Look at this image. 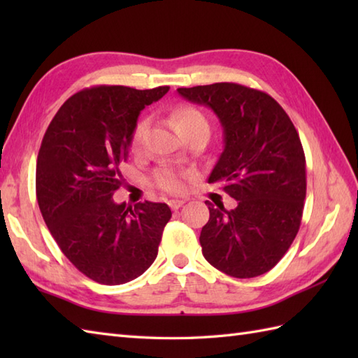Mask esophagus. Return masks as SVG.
<instances>
[{
	"label": "esophagus",
	"instance_id": "1",
	"mask_svg": "<svg viewBox=\"0 0 358 358\" xmlns=\"http://www.w3.org/2000/svg\"><path fill=\"white\" fill-rule=\"evenodd\" d=\"M183 204H185V200H171L169 201V206H171L172 210L180 209L181 206H183Z\"/></svg>",
	"mask_w": 358,
	"mask_h": 358
}]
</instances>
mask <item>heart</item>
<instances>
[{"instance_id":"obj_1","label":"heart","mask_w":358,"mask_h":358,"mask_svg":"<svg viewBox=\"0 0 358 358\" xmlns=\"http://www.w3.org/2000/svg\"><path fill=\"white\" fill-rule=\"evenodd\" d=\"M172 118L178 132L195 126H208L206 117H204L199 109L192 108V106H181V108H178L173 112ZM144 131H146V123H144V121H140V123L136 124L131 138V146L134 150H136L141 146ZM155 183L158 185V187H162L163 191L171 192V194L183 192L186 187L183 175L171 169H159L155 173Z\"/></svg>"}]
</instances>
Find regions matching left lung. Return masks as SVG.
Masks as SVG:
<instances>
[{
  "mask_svg": "<svg viewBox=\"0 0 358 358\" xmlns=\"http://www.w3.org/2000/svg\"><path fill=\"white\" fill-rule=\"evenodd\" d=\"M187 101L208 106L223 127L224 149L209 175L223 181L237 208H209L200 245L227 275L252 278L271 271L292 245L306 196V159L299 132L268 94L237 83L180 87Z\"/></svg>",
  "mask_w": 358,
  "mask_h": 358,
  "instance_id": "8db88e82",
  "label": "left lung"
}]
</instances>
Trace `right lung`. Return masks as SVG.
Segmentation results:
<instances>
[{
  "instance_id": "add662e5",
  "label": "right lung",
  "mask_w": 358,
  "mask_h": 358,
  "mask_svg": "<svg viewBox=\"0 0 358 358\" xmlns=\"http://www.w3.org/2000/svg\"><path fill=\"white\" fill-rule=\"evenodd\" d=\"M169 86L138 90L96 86L72 95L44 134L36 159V200L52 237L69 262L101 285H123L154 263L166 203L117 204L140 112Z\"/></svg>"
}]
</instances>
